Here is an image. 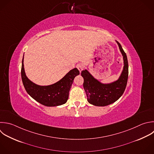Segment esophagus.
<instances>
[{
	"label": "esophagus",
	"mask_w": 154,
	"mask_h": 154,
	"mask_svg": "<svg viewBox=\"0 0 154 154\" xmlns=\"http://www.w3.org/2000/svg\"><path fill=\"white\" fill-rule=\"evenodd\" d=\"M76 67L78 68V69L79 70V71L80 72H81V71L84 69V66H83V65H82L81 64H78L76 65Z\"/></svg>",
	"instance_id": "obj_1"
}]
</instances>
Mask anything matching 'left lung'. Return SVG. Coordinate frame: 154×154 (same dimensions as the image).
I'll return each instance as SVG.
<instances>
[{
    "label": "left lung",
    "instance_id": "1",
    "mask_svg": "<svg viewBox=\"0 0 154 154\" xmlns=\"http://www.w3.org/2000/svg\"><path fill=\"white\" fill-rule=\"evenodd\" d=\"M123 56V68L119 78L109 83H102L96 79L87 69L81 72L84 88L88 102L97 106H104L117 100L123 94L128 78V63L126 55L120 44L116 41Z\"/></svg>",
    "mask_w": 154,
    "mask_h": 154
}]
</instances>
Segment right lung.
I'll use <instances>...</instances> for the list:
<instances>
[{"instance_id": "obj_1", "label": "right lung", "mask_w": 154, "mask_h": 154, "mask_svg": "<svg viewBox=\"0 0 154 154\" xmlns=\"http://www.w3.org/2000/svg\"><path fill=\"white\" fill-rule=\"evenodd\" d=\"M23 60L24 55L21 75L24 87L28 94L36 101L46 106H57L66 103L74 78L79 74L78 69L74 68L70 70L63 78L53 84L40 85L34 83L26 76Z\"/></svg>"}]
</instances>
